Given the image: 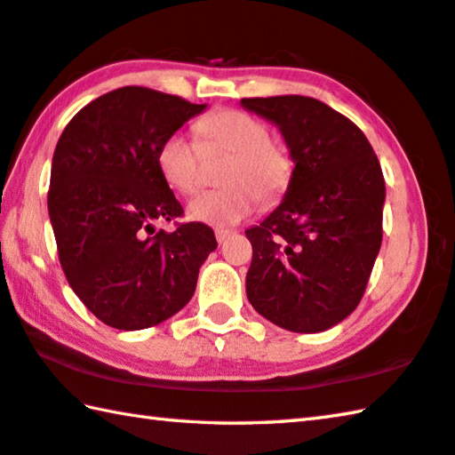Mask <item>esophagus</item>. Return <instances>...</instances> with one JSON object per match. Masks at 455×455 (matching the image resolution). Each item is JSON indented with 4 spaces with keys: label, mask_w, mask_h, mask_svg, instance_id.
Instances as JSON below:
<instances>
[{
    "label": "esophagus",
    "mask_w": 455,
    "mask_h": 455,
    "mask_svg": "<svg viewBox=\"0 0 455 455\" xmlns=\"http://www.w3.org/2000/svg\"><path fill=\"white\" fill-rule=\"evenodd\" d=\"M230 235H233V230H228V228H217L215 230V236L219 240V244L227 243V238H230Z\"/></svg>",
    "instance_id": "obj_1"
}]
</instances>
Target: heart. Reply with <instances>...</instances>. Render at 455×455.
Masks as SVG:
<instances>
[{"label":"heart","instance_id":"b5f03b06","mask_svg":"<svg viewBox=\"0 0 455 455\" xmlns=\"http://www.w3.org/2000/svg\"><path fill=\"white\" fill-rule=\"evenodd\" d=\"M207 146L230 151L222 172V189L204 191L187 204L189 219L211 227L236 225L251 215L256 197L262 203L278 201L286 193L293 173L290 151L270 141L264 122L240 110H219L197 124ZM157 165L164 180L180 193L201 187L199 148L181 132H173L157 149Z\"/></svg>","mask_w":455,"mask_h":455}]
</instances>
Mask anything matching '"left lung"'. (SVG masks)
<instances>
[{
	"mask_svg": "<svg viewBox=\"0 0 455 455\" xmlns=\"http://www.w3.org/2000/svg\"><path fill=\"white\" fill-rule=\"evenodd\" d=\"M240 106L278 126L293 159L282 203L246 230L248 301L288 331H325L359 306L380 251V164L364 133L315 98H243Z\"/></svg>",
	"mask_w": 455,
	"mask_h": 455,
	"instance_id": "obj_1",
	"label": "left lung"
}]
</instances>
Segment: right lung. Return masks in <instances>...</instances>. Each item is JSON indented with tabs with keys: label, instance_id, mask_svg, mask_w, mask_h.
I'll return each instance as SVG.
<instances>
[{
	"label": "right lung",
	"instance_id": "1",
	"mask_svg": "<svg viewBox=\"0 0 455 455\" xmlns=\"http://www.w3.org/2000/svg\"><path fill=\"white\" fill-rule=\"evenodd\" d=\"M204 108L124 86L86 104L60 133L47 197L59 260L70 288L106 325L138 331L175 315L217 248L203 222L173 233L154 227L183 215L157 149Z\"/></svg>",
	"mask_w": 455,
	"mask_h": 455
}]
</instances>
